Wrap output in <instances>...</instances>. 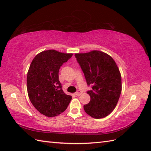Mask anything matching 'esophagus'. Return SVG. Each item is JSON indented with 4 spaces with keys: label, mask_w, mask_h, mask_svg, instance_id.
Listing matches in <instances>:
<instances>
[{
    "label": "esophagus",
    "mask_w": 151,
    "mask_h": 151,
    "mask_svg": "<svg viewBox=\"0 0 151 151\" xmlns=\"http://www.w3.org/2000/svg\"><path fill=\"white\" fill-rule=\"evenodd\" d=\"M81 94H82V92H81V90H78L77 91H76V92L75 93V95H76V96H80Z\"/></svg>",
    "instance_id": "1"
}]
</instances>
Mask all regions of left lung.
Masks as SVG:
<instances>
[{"instance_id":"obj_1","label":"left lung","mask_w":151,"mask_h":151,"mask_svg":"<svg viewBox=\"0 0 151 151\" xmlns=\"http://www.w3.org/2000/svg\"><path fill=\"white\" fill-rule=\"evenodd\" d=\"M75 56L91 87L87 91L91 99L84 106L85 111L95 119L107 116L116 106L121 93V76L116 63L108 54L98 50Z\"/></svg>"}]
</instances>
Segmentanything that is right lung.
I'll return each instance as SVG.
<instances>
[{
    "label": "right lung",
    "instance_id": "add662e5",
    "mask_svg": "<svg viewBox=\"0 0 151 151\" xmlns=\"http://www.w3.org/2000/svg\"><path fill=\"white\" fill-rule=\"evenodd\" d=\"M54 50L35 56L27 74V91L32 104L41 114L54 117L65 111L72 97L65 94L59 81V69L72 57Z\"/></svg>",
    "mask_w": 151,
    "mask_h": 151
}]
</instances>
